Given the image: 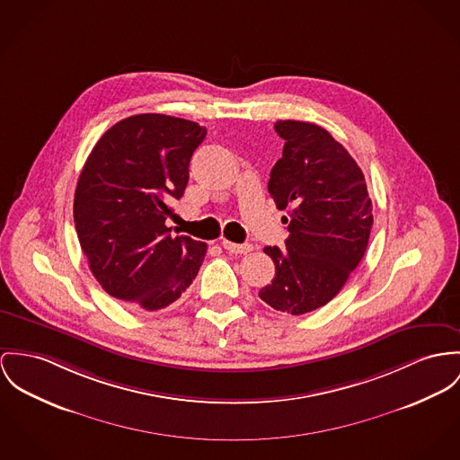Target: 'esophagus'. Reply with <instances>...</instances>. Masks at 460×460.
<instances>
[{
  "label": "esophagus",
  "mask_w": 460,
  "mask_h": 460,
  "mask_svg": "<svg viewBox=\"0 0 460 460\" xmlns=\"http://www.w3.org/2000/svg\"><path fill=\"white\" fill-rule=\"evenodd\" d=\"M222 247L226 248L227 252H233V253H248V252L253 250L250 243H233L229 240H224Z\"/></svg>",
  "instance_id": "1"
}]
</instances>
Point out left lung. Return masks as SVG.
<instances>
[{
	"mask_svg": "<svg viewBox=\"0 0 460 460\" xmlns=\"http://www.w3.org/2000/svg\"><path fill=\"white\" fill-rule=\"evenodd\" d=\"M285 140L268 190L288 236L285 248L266 247L275 279L259 290L271 308L303 315L327 305L364 257L373 205L354 157L329 131L312 122L279 120Z\"/></svg>",
	"mask_w": 460,
	"mask_h": 460,
	"instance_id": "left-lung-1",
	"label": "left lung"
}]
</instances>
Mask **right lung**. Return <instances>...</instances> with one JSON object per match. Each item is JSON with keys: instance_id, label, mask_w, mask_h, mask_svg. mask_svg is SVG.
<instances>
[{"instance_id": "1", "label": "right lung", "mask_w": 460, "mask_h": 460, "mask_svg": "<svg viewBox=\"0 0 460 460\" xmlns=\"http://www.w3.org/2000/svg\"><path fill=\"white\" fill-rule=\"evenodd\" d=\"M205 137L198 122L142 113L111 126L89 154L73 218L89 268L110 296L155 312L196 279L207 245L173 238L166 218L183 196L192 152Z\"/></svg>"}]
</instances>
